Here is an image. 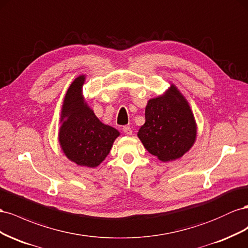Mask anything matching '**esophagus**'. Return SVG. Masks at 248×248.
Returning <instances> with one entry per match:
<instances>
[{"mask_svg":"<svg viewBox=\"0 0 248 248\" xmlns=\"http://www.w3.org/2000/svg\"><path fill=\"white\" fill-rule=\"evenodd\" d=\"M124 134H126V135H132V129H131V126H128V125H124Z\"/></svg>","mask_w":248,"mask_h":248,"instance_id":"1","label":"esophagus"}]
</instances>
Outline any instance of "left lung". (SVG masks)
Wrapping results in <instances>:
<instances>
[{"label":"left lung","mask_w":248,"mask_h":248,"mask_svg":"<svg viewBox=\"0 0 248 248\" xmlns=\"http://www.w3.org/2000/svg\"><path fill=\"white\" fill-rule=\"evenodd\" d=\"M144 147L163 162L181 158L192 146L196 124L188 103L173 85L163 96L152 98L145 124L138 132Z\"/></svg>","instance_id":"1"}]
</instances>
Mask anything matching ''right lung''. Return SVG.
<instances>
[{
	"label": "right lung",
	"instance_id": "obj_1",
	"mask_svg": "<svg viewBox=\"0 0 248 248\" xmlns=\"http://www.w3.org/2000/svg\"><path fill=\"white\" fill-rule=\"evenodd\" d=\"M85 78L80 76L67 90L62 108L59 141L66 157L76 164L95 167L107 157L119 132L102 124L81 95Z\"/></svg>",
	"mask_w": 248,
	"mask_h": 248
}]
</instances>
